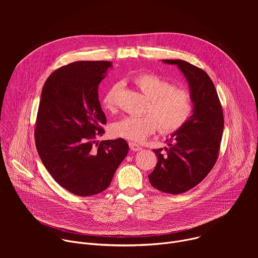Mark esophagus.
I'll return each instance as SVG.
<instances>
[{
  "mask_svg": "<svg viewBox=\"0 0 258 258\" xmlns=\"http://www.w3.org/2000/svg\"><path fill=\"white\" fill-rule=\"evenodd\" d=\"M130 148L132 151L134 152H138V151H141L142 150V147L139 146L138 144L136 143H130Z\"/></svg>",
  "mask_w": 258,
  "mask_h": 258,
  "instance_id": "obj_1",
  "label": "esophagus"
}]
</instances>
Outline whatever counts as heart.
I'll use <instances>...</instances> for the list:
<instances>
[{"instance_id":"1","label":"heart","mask_w":258,"mask_h":258,"mask_svg":"<svg viewBox=\"0 0 258 258\" xmlns=\"http://www.w3.org/2000/svg\"><path fill=\"white\" fill-rule=\"evenodd\" d=\"M135 86L148 99L143 116H126L110 126L114 137L133 142H142L157 128L163 134L179 130L192 115L194 102L185 89L175 88L167 80L150 72L133 78ZM122 89L120 82L110 86L103 95L102 103L108 111H116L118 97Z\"/></svg>"}]
</instances>
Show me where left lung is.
Instances as JSON below:
<instances>
[{"instance_id":"1","label":"left lung","mask_w":258,"mask_h":258,"mask_svg":"<svg viewBox=\"0 0 258 258\" xmlns=\"http://www.w3.org/2000/svg\"><path fill=\"white\" fill-rule=\"evenodd\" d=\"M175 64L186 77L194 102L193 115L166 140L168 148L153 150L158 162L148 175L151 185L164 193L180 194L197 186L214 166L224 132V113L207 73L183 60Z\"/></svg>"}]
</instances>
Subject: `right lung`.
<instances>
[{
	"label": "right lung",
	"instance_id": "add662e5",
	"mask_svg": "<svg viewBox=\"0 0 258 258\" xmlns=\"http://www.w3.org/2000/svg\"><path fill=\"white\" fill-rule=\"evenodd\" d=\"M111 66L109 61L72 62L55 70L42 90L36 150L53 178L78 196L106 190L128 152L120 138L96 142L107 122L98 87Z\"/></svg>",
	"mask_w": 258,
	"mask_h": 258
}]
</instances>
